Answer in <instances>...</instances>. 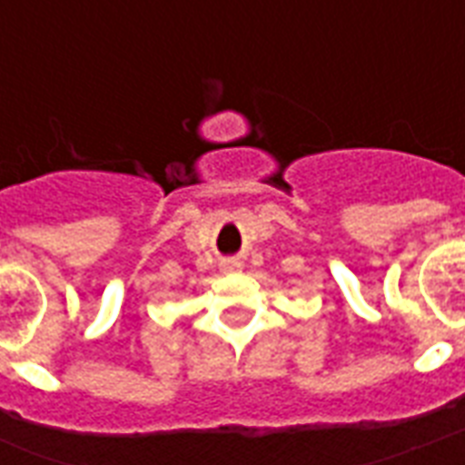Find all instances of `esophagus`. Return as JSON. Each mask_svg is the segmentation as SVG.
Here are the masks:
<instances>
[{
  "label": "esophagus",
  "mask_w": 465,
  "mask_h": 465,
  "mask_svg": "<svg viewBox=\"0 0 465 465\" xmlns=\"http://www.w3.org/2000/svg\"><path fill=\"white\" fill-rule=\"evenodd\" d=\"M219 268H222V272H239L241 262L229 258V261H222V265H219Z\"/></svg>",
  "instance_id": "esophagus-1"
}]
</instances>
